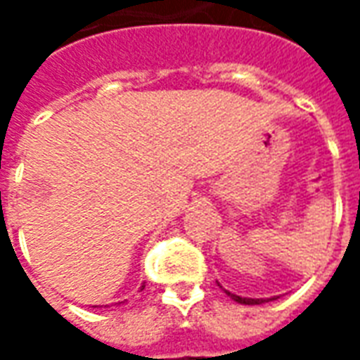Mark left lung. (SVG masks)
<instances>
[{
  "label": "left lung",
  "mask_w": 360,
  "mask_h": 360,
  "mask_svg": "<svg viewBox=\"0 0 360 360\" xmlns=\"http://www.w3.org/2000/svg\"><path fill=\"white\" fill-rule=\"evenodd\" d=\"M226 291V289H224ZM231 299H233L235 302H241V304H262V302H268V301H274L276 297H271V299H247V297H239V295H233L229 293V291H226Z\"/></svg>",
  "instance_id": "1"
}]
</instances>
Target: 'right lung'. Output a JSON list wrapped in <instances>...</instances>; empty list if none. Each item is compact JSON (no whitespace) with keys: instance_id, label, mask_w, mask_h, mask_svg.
Segmentation results:
<instances>
[{"instance_id":"1","label":"right lung","mask_w":360,"mask_h":360,"mask_svg":"<svg viewBox=\"0 0 360 360\" xmlns=\"http://www.w3.org/2000/svg\"><path fill=\"white\" fill-rule=\"evenodd\" d=\"M141 289H144V285H142V287H141Z\"/></svg>"}]
</instances>
